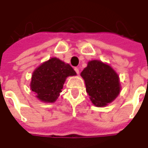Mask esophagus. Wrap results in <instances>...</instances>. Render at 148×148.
Instances as JSON below:
<instances>
[{
    "mask_svg": "<svg viewBox=\"0 0 148 148\" xmlns=\"http://www.w3.org/2000/svg\"><path fill=\"white\" fill-rule=\"evenodd\" d=\"M74 71H76L77 74H79V68H78V67H74Z\"/></svg>",
    "mask_w": 148,
    "mask_h": 148,
    "instance_id": "obj_1",
    "label": "esophagus"
}]
</instances>
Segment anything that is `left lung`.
Wrapping results in <instances>:
<instances>
[{
    "label": "left lung",
    "instance_id": "left-lung-1",
    "mask_svg": "<svg viewBox=\"0 0 148 148\" xmlns=\"http://www.w3.org/2000/svg\"><path fill=\"white\" fill-rule=\"evenodd\" d=\"M85 82L86 92L95 106H106L120 92V83L116 72L100 60H91L81 73Z\"/></svg>",
    "mask_w": 148,
    "mask_h": 148
}]
</instances>
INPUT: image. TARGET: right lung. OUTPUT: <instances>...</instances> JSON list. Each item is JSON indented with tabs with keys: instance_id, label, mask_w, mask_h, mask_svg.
<instances>
[{
	"instance_id": "1",
	"label": "right lung",
	"mask_w": 148,
	"mask_h": 148,
	"mask_svg": "<svg viewBox=\"0 0 148 148\" xmlns=\"http://www.w3.org/2000/svg\"><path fill=\"white\" fill-rule=\"evenodd\" d=\"M76 74L70 64L53 57L34 71L30 87L40 101L54 102L62 92L66 77Z\"/></svg>"
}]
</instances>
